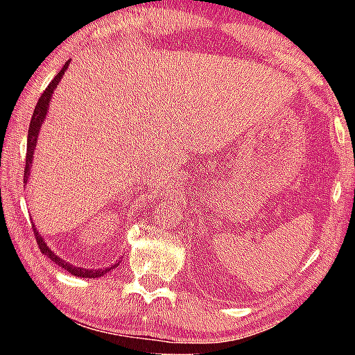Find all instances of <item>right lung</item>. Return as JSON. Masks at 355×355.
Returning a JSON list of instances; mask_svg holds the SVG:
<instances>
[{"instance_id":"add662e5","label":"right lung","mask_w":355,"mask_h":355,"mask_svg":"<svg viewBox=\"0 0 355 355\" xmlns=\"http://www.w3.org/2000/svg\"><path fill=\"white\" fill-rule=\"evenodd\" d=\"M69 62L71 61H67L66 64L62 66V69L55 76V79L50 82V85L46 87L45 92H43L40 98H38V103L35 106V111H33V114H32L31 125H28V135H27V158H26V171H24V182H27V179L31 178V169H32V163H33V153H35L38 134H40L43 121L46 119L48 108H50L51 96H53V94H55L56 87L60 85V80L62 79V76H64L66 69H67V67H69ZM33 232H35L37 244H38V247H40L42 254L46 255L51 261H55L58 266L64 268L67 273H71V275H74V276H80V278H100V276H105L106 273H110V271L113 270V268H118L119 260L116 261L114 265L106 266V268H96V270H89V268H82V266L72 265V263H69V261L62 260L60 255H56L55 252H53L50 247L46 245V242L43 241L42 234L37 231L35 226H33Z\"/></svg>"}]
</instances>
